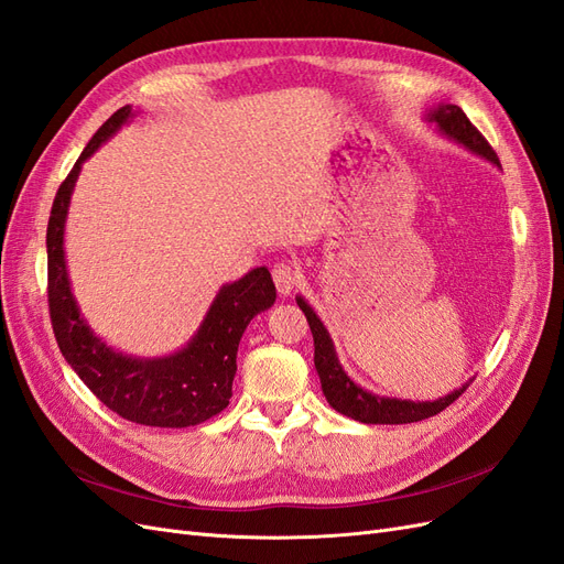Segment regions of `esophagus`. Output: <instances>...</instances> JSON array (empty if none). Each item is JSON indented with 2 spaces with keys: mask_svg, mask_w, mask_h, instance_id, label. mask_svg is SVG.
Here are the masks:
<instances>
[{
  "mask_svg": "<svg viewBox=\"0 0 564 564\" xmlns=\"http://www.w3.org/2000/svg\"><path fill=\"white\" fill-rule=\"evenodd\" d=\"M272 280H275L278 292L282 296H289L299 284V270L292 263H275V268H272Z\"/></svg>",
  "mask_w": 564,
  "mask_h": 564,
  "instance_id": "34e87169",
  "label": "esophagus"
}]
</instances>
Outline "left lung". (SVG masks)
Segmentation results:
<instances>
[{
	"instance_id": "1",
	"label": "left lung",
	"mask_w": 564,
	"mask_h": 564,
	"mask_svg": "<svg viewBox=\"0 0 564 564\" xmlns=\"http://www.w3.org/2000/svg\"><path fill=\"white\" fill-rule=\"evenodd\" d=\"M429 122H435L442 133L449 135L452 141L460 143L464 148H468L470 152H475V155H480V158L489 160L491 164L501 166L497 152L491 150L485 135L470 124V119L458 106H452V104L437 106L435 110L429 112ZM296 303H299V308L305 313V319H308V324H311L313 340H315V369L319 373L324 398H327V402L344 416H350V419L362 421V423H390V425L414 423V421H423V419H431V416L440 414L442 409H447L454 400L464 395V390L468 388V383L460 386L458 390L449 392V395L433 400V402H414V400L371 395L369 390L357 386L344 371V367L338 365V357H336L334 344L329 338V332L324 329L322 319L315 315L311 305L305 303L301 296H296Z\"/></svg>"
}]
</instances>
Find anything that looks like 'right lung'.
Returning <instances> with one entry per match:
<instances>
[{
	"instance_id": "1",
	"label": "right lung",
	"mask_w": 564,
	"mask_h": 564,
	"mask_svg": "<svg viewBox=\"0 0 564 564\" xmlns=\"http://www.w3.org/2000/svg\"><path fill=\"white\" fill-rule=\"evenodd\" d=\"M131 106L119 108L84 148L73 172L61 183L46 228L48 315L58 348L77 377L115 414L158 429H187L224 412L232 395L237 346L247 324L275 303V284L268 268H253L242 280L220 286L212 308L191 344L169 357H131L106 346L79 315L65 270V216L70 195L100 143L129 122Z\"/></svg>"
}]
</instances>
